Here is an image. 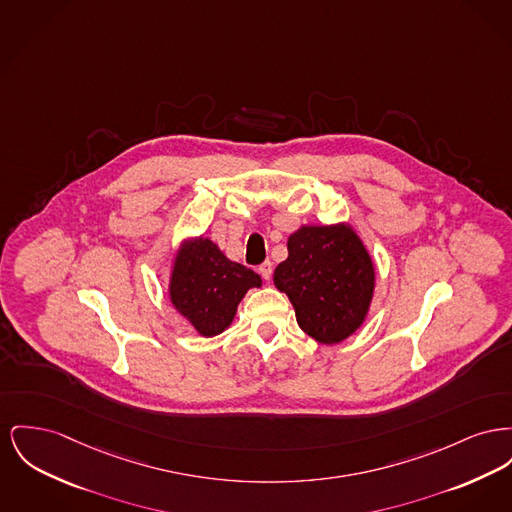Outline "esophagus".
I'll use <instances>...</instances> for the list:
<instances>
[{
	"label": "esophagus",
	"instance_id": "obj_1",
	"mask_svg": "<svg viewBox=\"0 0 512 512\" xmlns=\"http://www.w3.org/2000/svg\"><path fill=\"white\" fill-rule=\"evenodd\" d=\"M259 272H261V276L265 278V280H271L272 276V263L271 261H265L261 267H259Z\"/></svg>",
	"mask_w": 512,
	"mask_h": 512
}]
</instances>
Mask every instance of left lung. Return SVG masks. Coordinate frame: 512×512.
Instances as JSON below:
<instances>
[{
    "label": "left lung",
    "mask_w": 512,
    "mask_h": 512,
    "mask_svg": "<svg viewBox=\"0 0 512 512\" xmlns=\"http://www.w3.org/2000/svg\"><path fill=\"white\" fill-rule=\"evenodd\" d=\"M274 284L292 301L301 331L321 344L348 338L365 319L375 271L348 226H303L288 240Z\"/></svg>",
    "instance_id": "left-lung-1"
}]
</instances>
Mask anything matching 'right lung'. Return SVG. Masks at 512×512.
I'll use <instances>...</instances> for the list:
<instances>
[{"label":"right lung","instance_id":"right-lung-1","mask_svg":"<svg viewBox=\"0 0 512 512\" xmlns=\"http://www.w3.org/2000/svg\"><path fill=\"white\" fill-rule=\"evenodd\" d=\"M261 286L257 272L226 259L211 240L181 247L172 272L170 298L203 336L224 331L249 288Z\"/></svg>","mask_w":512,"mask_h":512}]
</instances>
